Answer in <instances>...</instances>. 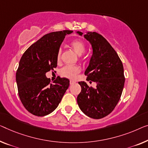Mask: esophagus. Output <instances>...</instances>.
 Segmentation results:
<instances>
[{
	"mask_svg": "<svg viewBox=\"0 0 148 148\" xmlns=\"http://www.w3.org/2000/svg\"><path fill=\"white\" fill-rule=\"evenodd\" d=\"M75 83H76V82H75V81H74V80H70V85L74 84H75Z\"/></svg>",
	"mask_w": 148,
	"mask_h": 148,
	"instance_id": "1",
	"label": "esophagus"
}]
</instances>
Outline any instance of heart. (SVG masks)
Instances as JSON below:
<instances>
[{"instance_id":"b5f03b06","label":"heart","mask_w":148,"mask_h":148,"mask_svg":"<svg viewBox=\"0 0 148 148\" xmlns=\"http://www.w3.org/2000/svg\"><path fill=\"white\" fill-rule=\"evenodd\" d=\"M70 46L73 48L74 52L79 56L82 55L86 51V46L82 41L76 40L70 43ZM62 50H58L57 52V61L59 62L61 58ZM80 71V68L78 66H65L60 70V74L62 76L68 78H74L77 74Z\"/></svg>"}]
</instances>
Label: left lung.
Returning a JSON list of instances; mask_svg holds the SVG:
<instances>
[{
    "mask_svg": "<svg viewBox=\"0 0 148 148\" xmlns=\"http://www.w3.org/2000/svg\"><path fill=\"white\" fill-rule=\"evenodd\" d=\"M76 32L80 36L83 34ZM84 37L92 48V55L84 74L86 80L96 83V88H90L85 82H79L82 90L77 102L86 115L100 119L111 113L120 100L125 82L123 67L115 50L102 35L87 32Z\"/></svg>",
    "mask_w": 148,
    "mask_h": 148,
    "instance_id": "8db88e82",
    "label": "left lung"
}]
</instances>
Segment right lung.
Returning <instances> with one entry per match:
<instances>
[{"label":"right lung","instance_id":"add662e5","mask_svg":"<svg viewBox=\"0 0 148 148\" xmlns=\"http://www.w3.org/2000/svg\"><path fill=\"white\" fill-rule=\"evenodd\" d=\"M72 30L54 32L43 36L22 56L16 74L18 95L30 113L45 116L58 107L69 87L70 81L58 77L53 84L46 72L57 66V52L66 35Z\"/></svg>","mask_w":148,"mask_h":148}]
</instances>
